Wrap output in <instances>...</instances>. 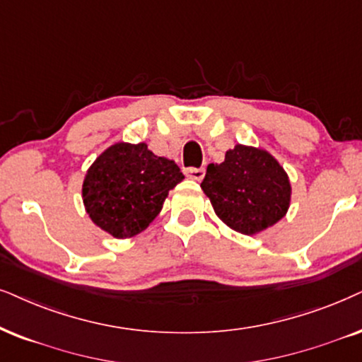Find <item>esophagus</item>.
<instances>
[{
  "instance_id": "obj_1",
  "label": "esophagus",
  "mask_w": 362,
  "mask_h": 362,
  "mask_svg": "<svg viewBox=\"0 0 362 362\" xmlns=\"http://www.w3.org/2000/svg\"><path fill=\"white\" fill-rule=\"evenodd\" d=\"M184 173L189 178H192V180H197V182H200L204 178V175H205V170L204 168H194V167H190V168H185L184 170Z\"/></svg>"
}]
</instances>
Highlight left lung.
<instances>
[{
  "mask_svg": "<svg viewBox=\"0 0 362 362\" xmlns=\"http://www.w3.org/2000/svg\"><path fill=\"white\" fill-rule=\"evenodd\" d=\"M214 212L228 228L257 235L276 226L291 207L287 172L271 152L237 144L222 163H209L200 184Z\"/></svg>",
  "mask_w": 362,
  "mask_h": 362,
  "instance_id": "1",
  "label": "left lung"
}]
</instances>
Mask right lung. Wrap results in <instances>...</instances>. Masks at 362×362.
Listing matches in <instances>:
<instances>
[{"instance_id": "right-lung-1", "label": "right lung", "mask_w": 362, "mask_h": 362, "mask_svg": "<svg viewBox=\"0 0 362 362\" xmlns=\"http://www.w3.org/2000/svg\"><path fill=\"white\" fill-rule=\"evenodd\" d=\"M184 178L173 160L155 155L145 141H118L86 170L81 199L95 226L115 239H130L153 222Z\"/></svg>"}]
</instances>
